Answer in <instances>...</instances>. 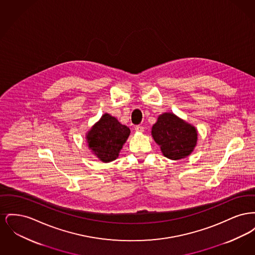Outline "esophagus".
I'll return each mask as SVG.
<instances>
[{"instance_id":"obj_1","label":"esophagus","mask_w":255,"mask_h":255,"mask_svg":"<svg viewBox=\"0 0 255 255\" xmlns=\"http://www.w3.org/2000/svg\"><path fill=\"white\" fill-rule=\"evenodd\" d=\"M134 129H135L136 132H143V131H144V128H143V126H141V125H136V126L134 127Z\"/></svg>"}]
</instances>
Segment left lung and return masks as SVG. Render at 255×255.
<instances>
[{"label": "left lung", "instance_id": "left-lung-1", "mask_svg": "<svg viewBox=\"0 0 255 255\" xmlns=\"http://www.w3.org/2000/svg\"><path fill=\"white\" fill-rule=\"evenodd\" d=\"M152 135L160 145L162 154L170 159L185 158L197 143L194 127L170 113L158 117L152 127Z\"/></svg>", "mask_w": 255, "mask_h": 255}]
</instances>
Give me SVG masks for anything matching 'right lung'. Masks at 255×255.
Here are the masks:
<instances>
[{"label":"right lung","instance_id":"obj_1","mask_svg":"<svg viewBox=\"0 0 255 255\" xmlns=\"http://www.w3.org/2000/svg\"><path fill=\"white\" fill-rule=\"evenodd\" d=\"M130 134V129L105 114L87 134L89 147L97 158L109 162L118 158L119 153Z\"/></svg>","mask_w":255,"mask_h":255}]
</instances>
